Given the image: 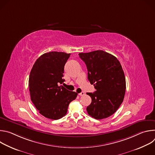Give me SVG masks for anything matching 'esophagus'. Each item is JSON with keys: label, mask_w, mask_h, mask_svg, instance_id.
Wrapping results in <instances>:
<instances>
[{"label": "esophagus", "mask_w": 155, "mask_h": 155, "mask_svg": "<svg viewBox=\"0 0 155 155\" xmlns=\"http://www.w3.org/2000/svg\"><path fill=\"white\" fill-rule=\"evenodd\" d=\"M78 95H79L80 96H84V92H81V93H79V94H78Z\"/></svg>", "instance_id": "34e87169"}]
</instances>
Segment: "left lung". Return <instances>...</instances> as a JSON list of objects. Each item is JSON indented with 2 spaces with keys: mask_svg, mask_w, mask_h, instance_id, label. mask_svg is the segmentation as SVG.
Listing matches in <instances>:
<instances>
[{
  "mask_svg": "<svg viewBox=\"0 0 155 155\" xmlns=\"http://www.w3.org/2000/svg\"><path fill=\"white\" fill-rule=\"evenodd\" d=\"M87 69V78L96 91L87 93L92 99L87 114L96 120L112 115L123 101L126 79L117 58L102 50L79 53Z\"/></svg>",
  "mask_w": 155,
  "mask_h": 155,
  "instance_id": "left-lung-1",
  "label": "left lung"
}]
</instances>
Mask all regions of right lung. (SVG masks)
I'll use <instances>...</instances> for the list:
<instances>
[{"label":"right lung","mask_w":155,"mask_h":155,"mask_svg":"<svg viewBox=\"0 0 155 155\" xmlns=\"http://www.w3.org/2000/svg\"><path fill=\"white\" fill-rule=\"evenodd\" d=\"M71 54L51 51L40 56L30 73L29 86L31 99L39 113L47 118L58 120L65 116L71 102L77 93L60 85L64 65Z\"/></svg>","instance_id":"right-lung-1"}]
</instances>
